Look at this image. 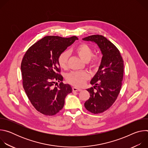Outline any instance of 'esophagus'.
Returning a JSON list of instances; mask_svg holds the SVG:
<instances>
[{
  "mask_svg": "<svg viewBox=\"0 0 148 148\" xmlns=\"http://www.w3.org/2000/svg\"><path fill=\"white\" fill-rule=\"evenodd\" d=\"M82 90L77 87H73V91H81Z\"/></svg>",
  "mask_w": 148,
  "mask_h": 148,
  "instance_id": "esophagus-1",
  "label": "esophagus"
}]
</instances>
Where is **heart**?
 Returning a JSON list of instances; mask_svg holds the SVG:
<instances>
[{
  "instance_id": "b5f03b06",
  "label": "heart",
  "mask_w": 148,
  "mask_h": 148,
  "mask_svg": "<svg viewBox=\"0 0 148 148\" xmlns=\"http://www.w3.org/2000/svg\"><path fill=\"white\" fill-rule=\"evenodd\" d=\"M74 51L84 61L88 62L90 61V66L91 68L97 69L99 67L101 62L100 57L98 56L92 57L93 50L87 44L82 43L79 45L74 49ZM68 58L69 53L67 51H63L58 56V62L61 69H65L67 68ZM90 75L86 71H75L69 73L66 76V80L73 86L81 87L86 83Z\"/></svg>"
}]
</instances>
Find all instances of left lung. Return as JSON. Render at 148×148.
I'll return each instance as SVG.
<instances>
[{
	"label": "left lung",
	"mask_w": 148,
	"mask_h": 148,
	"mask_svg": "<svg viewBox=\"0 0 148 148\" xmlns=\"http://www.w3.org/2000/svg\"><path fill=\"white\" fill-rule=\"evenodd\" d=\"M82 40L94 42L102 54L98 70L90 82L94 87L87 90L90 97L84 103L88 111L100 114L112 106L119 94L123 75V61L116 46L103 36L92 35Z\"/></svg>",
	"instance_id": "obj_1"
}]
</instances>
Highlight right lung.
<instances>
[{
	"label": "right lung",
	"instance_id": "add662e5",
	"mask_svg": "<svg viewBox=\"0 0 148 148\" xmlns=\"http://www.w3.org/2000/svg\"><path fill=\"white\" fill-rule=\"evenodd\" d=\"M78 39L76 36H46L32 45L23 58V88L33 106L45 115L58 113L64 107L66 97L73 91L69 84L62 82L58 58ZM57 80L60 83L54 88Z\"/></svg>",
	"mask_w": 148,
	"mask_h": 148
}]
</instances>
